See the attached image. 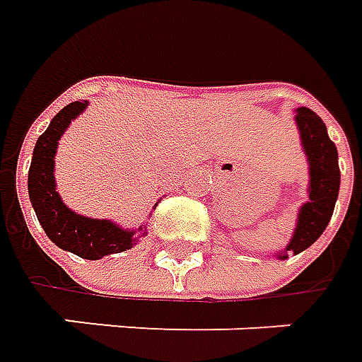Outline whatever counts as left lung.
<instances>
[{"label": "left lung", "mask_w": 362, "mask_h": 362, "mask_svg": "<svg viewBox=\"0 0 362 362\" xmlns=\"http://www.w3.org/2000/svg\"><path fill=\"white\" fill-rule=\"evenodd\" d=\"M295 124L309 166V200L301 204L293 235L285 250L275 253L277 259H287L289 253L297 255L319 240L333 216L341 186L339 154L327 134L325 122L311 109L301 107L295 110Z\"/></svg>", "instance_id": "1"}]
</instances>
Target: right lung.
I'll return each instance as SVG.
<instances>
[{
    "label": "right lung",
    "mask_w": 362,
    "mask_h": 362,
    "mask_svg": "<svg viewBox=\"0 0 362 362\" xmlns=\"http://www.w3.org/2000/svg\"><path fill=\"white\" fill-rule=\"evenodd\" d=\"M87 107L88 100H75L53 117L33 148L27 190L37 220L51 242L83 259H100L110 253L127 252L148 232L146 226H140L139 230H127L105 218L98 220L81 216L65 206L59 196L53 174L59 140L69 129L71 120L77 119Z\"/></svg>",
    "instance_id": "add662e5"
}]
</instances>
